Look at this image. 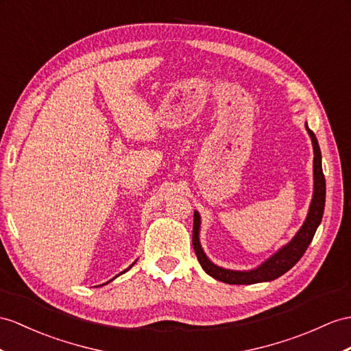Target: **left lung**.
Listing matches in <instances>:
<instances>
[{
  "label": "left lung",
  "mask_w": 351,
  "mask_h": 351,
  "mask_svg": "<svg viewBox=\"0 0 351 351\" xmlns=\"http://www.w3.org/2000/svg\"><path fill=\"white\" fill-rule=\"evenodd\" d=\"M306 131H308L313 149H314V192L313 199L310 204L308 215L304 221L301 229L298 230V234L292 238V241L287 243L285 247L272 254L269 259L265 261L258 268L252 271H232L220 268L217 265L213 263L207 256H205L201 243H199V228H201V217L199 213L195 211L193 215V235H192V244L198 258L202 269L207 272L208 276L216 278L219 281H223L228 285H254L262 283V281H271L281 277L287 272L290 268L295 267L296 262L302 258L305 250L308 249L310 243L313 241V237L317 230L323 211H324V199H326V182H324L323 169H322V153L317 138H315L314 132L310 130L308 125H305Z\"/></svg>",
  "instance_id": "left-lung-1"
}]
</instances>
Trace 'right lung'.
Segmentation results:
<instances>
[{
	"instance_id": "right-lung-1",
	"label": "right lung",
	"mask_w": 351,
	"mask_h": 351,
	"mask_svg": "<svg viewBox=\"0 0 351 351\" xmlns=\"http://www.w3.org/2000/svg\"><path fill=\"white\" fill-rule=\"evenodd\" d=\"M132 265H134V263H132ZM132 265H131V267H132ZM131 267H130V268H131ZM130 268H128V269H130ZM128 269H125V271H123V272H126V271H128ZM123 272H121V274H123ZM121 274H119V276H121ZM116 277H117V276H116ZM110 281H111V280H110Z\"/></svg>"
}]
</instances>
